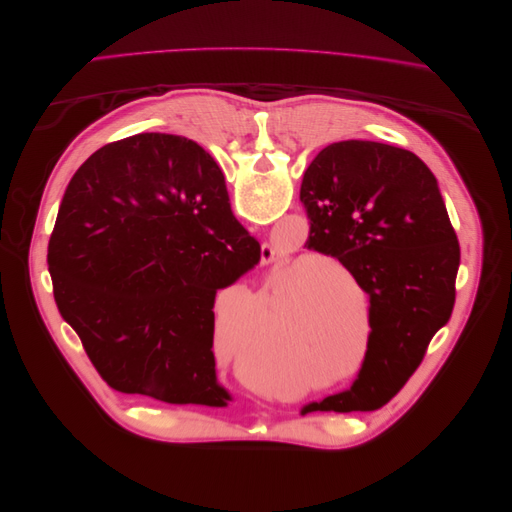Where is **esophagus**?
<instances>
[{
  "mask_svg": "<svg viewBox=\"0 0 512 512\" xmlns=\"http://www.w3.org/2000/svg\"><path fill=\"white\" fill-rule=\"evenodd\" d=\"M260 256H262V262H264V264H271V262H275V250H273L271 243H262Z\"/></svg>",
  "mask_w": 512,
  "mask_h": 512,
  "instance_id": "1",
  "label": "esophagus"
}]
</instances>
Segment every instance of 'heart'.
Returning a JSON list of instances; mask_svg holds the SVG:
<instances>
[{
    "instance_id": "heart-1",
    "label": "heart",
    "mask_w": 512,
    "mask_h": 512,
    "mask_svg": "<svg viewBox=\"0 0 512 512\" xmlns=\"http://www.w3.org/2000/svg\"><path fill=\"white\" fill-rule=\"evenodd\" d=\"M310 264H312V266H323V264H327V266H335V269H339V271H344L342 264H337V262H333V260H325V258H314Z\"/></svg>"
}]
</instances>
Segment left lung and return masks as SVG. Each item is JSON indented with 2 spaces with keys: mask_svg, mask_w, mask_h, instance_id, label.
<instances>
[{
  "mask_svg": "<svg viewBox=\"0 0 512 512\" xmlns=\"http://www.w3.org/2000/svg\"><path fill=\"white\" fill-rule=\"evenodd\" d=\"M304 248L337 258L371 296V335L358 379L314 410H377L417 371L452 314L460 246L427 164L377 141H339L304 173Z\"/></svg>",
  "mask_w": 512,
  "mask_h": 512,
  "instance_id": "obj_1",
  "label": "left lung"
}]
</instances>
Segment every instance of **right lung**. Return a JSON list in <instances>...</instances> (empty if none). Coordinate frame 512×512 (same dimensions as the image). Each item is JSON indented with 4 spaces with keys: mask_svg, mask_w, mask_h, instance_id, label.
I'll list each match as a JSON object with an SVG mask.
<instances>
[{
    "mask_svg": "<svg viewBox=\"0 0 512 512\" xmlns=\"http://www.w3.org/2000/svg\"><path fill=\"white\" fill-rule=\"evenodd\" d=\"M260 262L214 158L181 135L104 145L70 179L47 248L54 300L116 392L225 406L214 296Z\"/></svg>",
    "mask_w": 512,
    "mask_h": 512,
    "instance_id": "add662e5",
    "label": "right lung"
}]
</instances>
